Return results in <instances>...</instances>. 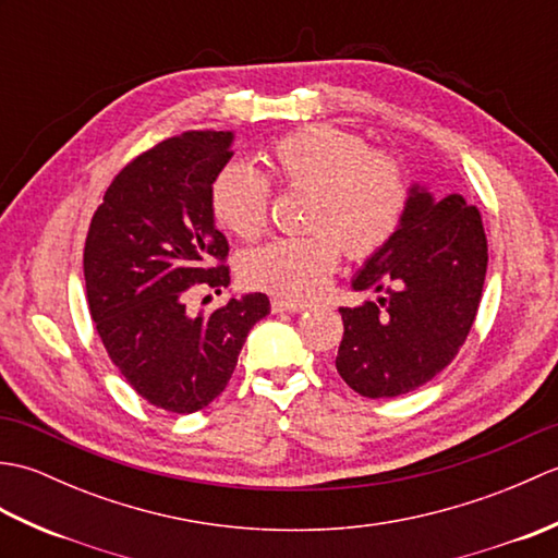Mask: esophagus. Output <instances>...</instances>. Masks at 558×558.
<instances>
[{
  "mask_svg": "<svg viewBox=\"0 0 558 558\" xmlns=\"http://www.w3.org/2000/svg\"><path fill=\"white\" fill-rule=\"evenodd\" d=\"M306 302H298V300H288V298H272L270 300V310L280 314V312H304L306 310Z\"/></svg>",
  "mask_w": 558,
  "mask_h": 558,
  "instance_id": "esophagus-1",
  "label": "esophagus"
}]
</instances>
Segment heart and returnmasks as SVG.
I'll use <instances>...</instances> for the list:
<instances>
[{"label": "heart", "mask_w": 558, "mask_h": 558, "mask_svg": "<svg viewBox=\"0 0 558 558\" xmlns=\"http://www.w3.org/2000/svg\"><path fill=\"white\" fill-rule=\"evenodd\" d=\"M268 177L288 192H310L304 228L242 258L248 286L312 298L333 276L342 248L352 258L376 254L400 228L410 204L408 170L396 153L364 136L316 124L280 136L264 150ZM268 177L242 162L222 168L210 186V210L225 230L258 240L270 220Z\"/></svg>", "instance_id": "heart-1"}]
</instances>
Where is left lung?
Instances as JSON below:
<instances>
[{
    "instance_id": "1",
    "label": "left lung",
    "mask_w": 558,
    "mask_h": 558,
    "mask_svg": "<svg viewBox=\"0 0 558 558\" xmlns=\"http://www.w3.org/2000/svg\"><path fill=\"white\" fill-rule=\"evenodd\" d=\"M487 260L477 206L412 186L398 232L352 280L378 300L340 306L342 381L376 400L405 396L444 372L475 324Z\"/></svg>"
}]
</instances>
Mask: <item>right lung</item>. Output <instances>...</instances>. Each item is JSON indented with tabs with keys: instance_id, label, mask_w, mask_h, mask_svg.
Instances as JSON below:
<instances>
[{
	"instance_id": "right-lung-1",
	"label": "right lung",
	"mask_w": 558,
	"mask_h": 558,
	"mask_svg": "<svg viewBox=\"0 0 558 558\" xmlns=\"http://www.w3.org/2000/svg\"><path fill=\"white\" fill-rule=\"evenodd\" d=\"M230 132H186L117 172L93 213L83 276L90 318L136 393L165 412L216 400L244 340L270 312L266 294L186 314V300L228 288L230 244L213 225L210 186L232 158Z\"/></svg>"
}]
</instances>
